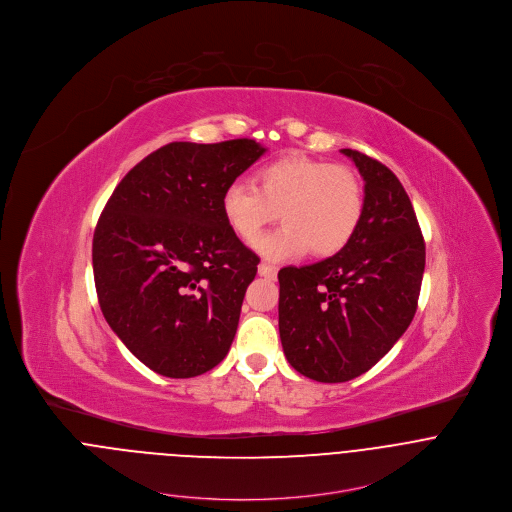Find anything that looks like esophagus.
Wrapping results in <instances>:
<instances>
[{"label":"esophagus","mask_w":512,"mask_h":512,"mask_svg":"<svg viewBox=\"0 0 512 512\" xmlns=\"http://www.w3.org/2000/svg\"><path fill=\"white\" fill-rule=\"evenodd\" d=\"M276 272H278V270H276L272 264H268V262H260V266H258V274L264 276V278L274 280V278H276Z\"/></svg>","instance_id":"obj_1"}]
</instances>
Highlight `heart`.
Segmentation results:
<instances>
[{"label": "heart", "mask_w": 512, "mask_h": 512, "mask_svg": "<svg viewBox=\"0 0 512 512\" xmlns=\"http://www.w3.org/2000/svg\"><path fill=\"white\" fill-rule=\"evenodd\" d=\"M220 209L230 230L246 244H254L280 213L284 226L258 244L266 258H292L307 250L327 258L355 236L365 193L351 167L290 153L262 165L256 187L230 183L220 197Z\"/></svg>", "instance_id": "1"}]
</instances>
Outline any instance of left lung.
I'll return each instance as SVG.
<instances>
[{"instance_id": "left-lung-1", "label": "left lung", "mask_w": 512, "mask_h": 512, "mask_svg": "<svg viewBox=\"0 0 512 512\" xmlns=\"http://www.w3.org/2000/svg\"><path fill=\"white\" fill-rule=\"evenodd\" d=\"M365 179L351 242L311 266L282 268L280 339L288 363L317 382H347L376 365L414 319L426 244L408 193L380 161L341 149Z\"/></svg>"}]
</instances>
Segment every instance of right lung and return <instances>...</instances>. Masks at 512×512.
Returning a JSON list of instances; mask_svg holds the SVG:
<instances>
[{
	"mask_svg": "<svg viewBox=\"0 0 512 512\" xmlns=\"http://www.w3.org/2000/svg\"><path fill=\"white\" fill-rule=\"evenodd\" d=\"M266 147L173 142L118 183L92 238L100 309L153 372L199 376L236 335L260 258L226 224L220 197Z\"/></svg>",
	"mask_w": 512,
	"mask_h": 512,
	"instance_id": "add662e5",
	"label": "right lung"
}]
</instances>
